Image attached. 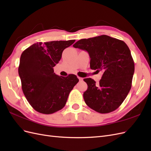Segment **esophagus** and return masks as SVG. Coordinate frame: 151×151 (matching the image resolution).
Listing matches in <instances>:
<instances>
[{
    "label": "esophagus",
    "instance_id": "esophagus-1",
    "mask_svg": "<svg viewBox=\"0 0 151 151\" xmlns=\"http://www.w3.org/2000/svg\"><path fill=\"white\" fill-rule=\"evenodd\" d=\"M78 79H79V80L80 81H83V78H82V77H78Z\"/></svg>",
    "mask_w": 151,
    "mask_h": 151
}]
</instances>
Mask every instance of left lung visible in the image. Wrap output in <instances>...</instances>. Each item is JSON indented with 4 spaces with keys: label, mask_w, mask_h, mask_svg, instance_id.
I'll return each mask as SVG.
<instances>
[{
    "label": "left lung",
    "mask_w": 151,
    "mask_h": 151,
    "mask_svg": "<svg viewBox=\"0 0 151 151\" xmlns=\"http://www.w3.org/2000/svg\"><path fill=\"white\" fill-rule=\"evenodd\" d=\"M73 47L88 52L91 69L103 72L98 84L84 79L88 84L83 94L86 104L99 113L115 111L132 87L135 65L129 48L123 41L107 35L81 39Z\"/></svg>",
    "instance_id": "8db88e82"
}]
</instances>
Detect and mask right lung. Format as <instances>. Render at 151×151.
<instances>
[{"label":"right lung","instance_id":"obj_1","mask_svg":"<svg viewBox=\"0 0 151 151\" xmlns=\"http://www.w3.org/2000/svg\"><path fill=\"white\" fill-rule=\"evenodd\" d=\"M68 41L36 43L22 53L18 72L26 99L35 110L52 114L65 106L70 91L79 82L74 74L58 76L53 67L64 49L75 42Z\"/></svg>","mask_w":151,"mask_h":151}]
</instances>
